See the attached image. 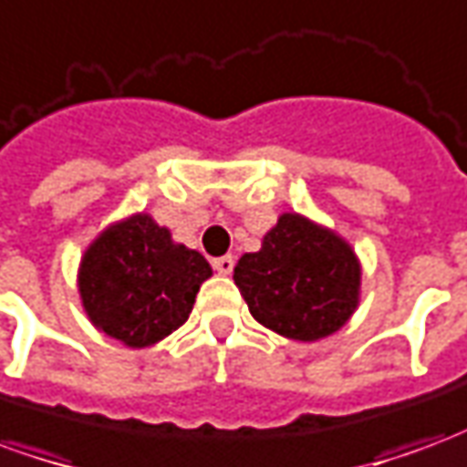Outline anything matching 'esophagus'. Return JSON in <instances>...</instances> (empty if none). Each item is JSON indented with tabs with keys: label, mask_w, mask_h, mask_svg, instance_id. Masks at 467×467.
Here are the masks:
<instances>
[{
	"label": "esophagus",
	"mask_w": 467,
	"mask_h": 467,
	"mask_svg": "<svg viewBox=\"0 0 467 467\" xmlns=\"http://www.w3.org/2000/svg\"><path fill=\"white\" fill-rule=\"evenodd\" d=\"M213 267L220 275H230V273H233V267H234L233 254H224V257H214Z\"/></svg>",
	"instance_id": "1"
}]
</instances>
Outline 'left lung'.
I'll return each mask as SVG.
<instances>
[{"label": "left lung", "instance_id": "1", "mask_svg": "<svg viewBox=\"0 0 467 467\" xmlns=\"http://www.w3.org/2000/svg\"><path fill=\"white\" fill-rule=\"evenodd\" d=\"M257 323L297 343L337 333L360 305L362 265L352 244L300 213H283L233 275Z\"/></svg>", "mask_w": 467, "mask_h": 467}]
</instances>
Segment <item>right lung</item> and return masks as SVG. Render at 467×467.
<instances>
[{"mask_svg":"<svg viewBox=\"0 0 467 467\" xmlns=\"http://www.w3.org/2000/svg\"><path fill=\"white\" fill-rule=\"evenodd\" d=\"M207 277L213 267L202 254L174 243L152 214L134 213L87 244L77 290L99 333L142 350L187 323Z\"/></svg>","mask_w":467,"mask_h":467,"instance_id":"obj_1","label":"right lung"}]
</instances>
